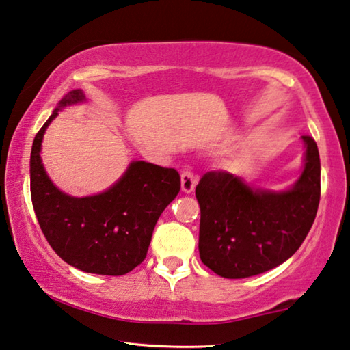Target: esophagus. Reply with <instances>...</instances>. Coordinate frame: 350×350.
<instances>
[{
  "instance_id": "1",
  "label": "esophagus",
  "mask_w": 350,
  "mask_h": 350,
  "mask_svg": "<svg viewBox=\"0 0 350 350\" xmlns=\"http://www.w3.org/2000/svg\"><path fill=\"white\" fill-rule=\"evenodd\" d=\"M195 186H197V175H195L191 169L183 170V174H181V189H183V192L191 193L195 189Z\"/></svg>"
}]
</instances>
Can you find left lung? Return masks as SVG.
I'll use <instances>...</instances> for the list:
<instances>
[{
  "mask_svg": "<svg viewBox=\"0 0 350 350\" xmlns=\"http://www.w3.org/2000/svg\"><path fill=\"white\" fill-rule=\"evenodd\" d=\"M304 170L292 189H252L224 170L207 172L195 189L200 258L224 278H247L280 266L308 237L320 204V153L304 135Z\"/></svg>",
  "mask_w": 350,
  "mask_h": 350,
  "instance_id": "1",
  "label": "left lung"
}]
</instances>
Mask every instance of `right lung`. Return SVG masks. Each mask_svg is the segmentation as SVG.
Listing matches in <instances>:
<instances>
[{
	"label": "right lung",
	"mask_w": 350,
	"mask_h": 350,
	"mask_svg": "<svg viewBox=\"0 0 350 350\" xmlns=\"http://www.w3.org/2000/svg\"><path fill=\"white\" fill-rule=\"evenodd\" d=\"M84 100L72 90L35 135L30 153V195L47 243L67 265L98 275H124L144 261L159 215L180 192L175 169L133 161L118 183L94 197L66 195L49 180L40 150L58 110Z\"/></svg>",
	"instance_id": "right-lung-1"
}]
</instances>
